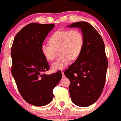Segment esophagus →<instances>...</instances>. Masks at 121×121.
<instances>
[{
  "mask_svg": "<svg viewBox=\"0 0 121 121\" xmlns=\"http://www.w3.org/2000/svg\"><path fill=\"white\" fill-rule=\"evenodd\" d=\"M61 73H62V76H63V77H64V76H65V75H64V71H62V72H61Z\"/></svg>",
  "mask_w": 121,
  "mask_h": 121,
  "instance_id": "obj_1",
  "label": "esophagus"
}]
</instances>
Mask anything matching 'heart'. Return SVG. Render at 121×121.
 Instances as JSON below:
<instances>
[{"label": "heart", "mask_w": 121, "mask_h": 121, "mask_svg": "<svg viewBox=\"0 0 121 121\" xmlns=\"http://www.w3.org/2000/svg\"><path fill=\"white\" fill-rule=\"evenodd\" d=\"M84 37L78 29L56 32L49 39V43L41 45V51L47 61H51L59 54L61 56L52 64L53 71L62 70L70 63L79 57L84 45Z\"/></svg>", "instance_id": "b5f03b06"}]
</instances>
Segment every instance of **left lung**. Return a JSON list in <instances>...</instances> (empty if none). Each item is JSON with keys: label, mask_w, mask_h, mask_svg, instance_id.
I'll use <instances>...</instances> for the list:
<instances>
[{"label": "left lung", "mask_w": 121, "mask_h": 121, "mask_svg": "<svg viewBox=\"0 0 121 121\" xmlns=\"http://www.w3.org/2000/svg\"><path fill=\"white\" fill-rule=\"evenodd\" d=\"M67 27L80 28L84 37L80 56L64 74L70 82L69 89L72 102L85 107L97 101L104 86L108 68L104 43L101 36L88 22L73 23Z\"/></svg>", "instance_id": "1"}]
</instances>
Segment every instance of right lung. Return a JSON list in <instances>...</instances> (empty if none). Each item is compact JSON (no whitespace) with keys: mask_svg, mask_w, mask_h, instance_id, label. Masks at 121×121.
<instances>
[{"mask_svg":"<svg viewBox=\"0 0 121 121\" xmlns=\"http://www.w3.org/2000/svg\"><path fill=\"white\" fill-rule=\"evenodd\" d=\"M54 27L53 24H29L16 35L12 46V76L23 98L35 106L51 102L53 89L62 78L61 71L43 74L50 66L41 47Z\"/></svg>","mask_w":121,"mask_h":121,"instance_id":"obj_1","label":"right lung"}]
</instances>
